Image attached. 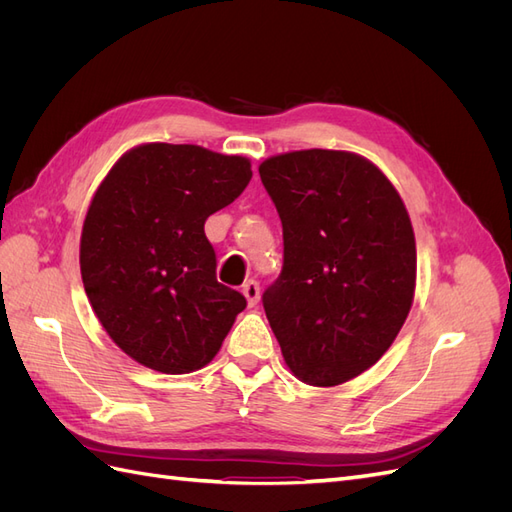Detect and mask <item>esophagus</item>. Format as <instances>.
<instances>
[{"label":"esophagus","mask_w":512,"mask_h":512,"mask_svg":"<svg viewBox=\"0 0 512 512\" xmlns=\"http://www.w3.org/2000/svg\"><path fill=\"white\" fill-rule=\"evenodd\" d=\"M241 292H243V297L247 299V305H250V307H254L258 303V299H260V286H258V282H254V280L245 282Z\"/></svg>","instance_id":"1"}]
</instances>
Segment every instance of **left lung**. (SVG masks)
Listing matches in <instances>:
<instances>
[{
	"label": "left lung",
	"mask_w": 512,
	"mask_h": 512,
	"mask_svg": "<svg viewBox=\"0 0 512 512\" xmlns=\"http://www.w3.org/2000/svg\"><path fill=\"white\" fill-rule=\"evenodd\" d=\"M258 173L284 228V267L262 294L284 361L305 384H344L382 359L410 314L408 209L382 170L352 151H288Z\"/></svg>",
	"instance_id": "left-lung-1"
}]
</instances>
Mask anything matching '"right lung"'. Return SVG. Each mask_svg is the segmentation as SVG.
Listing matches in <instances>:
<instances>
[{
  "instance_id": "add662e5",
  "label": "right lung",
  "mask_w": 512,
  "mask_h": 512,
  "mask_svg": "<svg viewBox=\"0 0 512 512\" xmlns=\"http://www.w3.org/2000/svg\"><path fill=\"white\" fill-rule=\"evenodd\" d=\"M250 179L243 156L145 143L98 185L81 232V277L104 331L136 363L175 376L220 352L245 297L215 277L205 220Z\"/></svg>"
}]
</instances>
